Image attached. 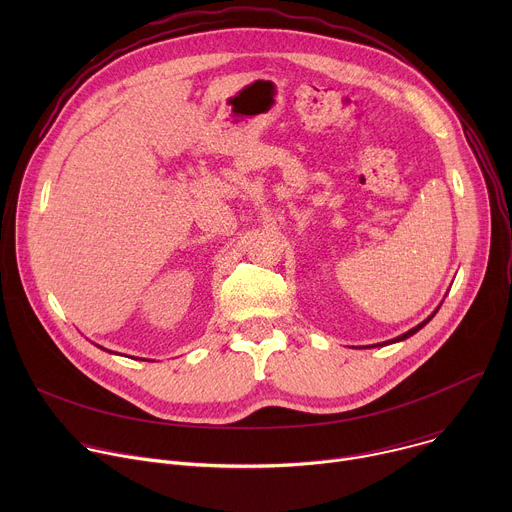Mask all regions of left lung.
Listing matches in <instances>:
<instances>
[{
  "mask_svg": "<svg viewBox=\"0 0 512 512\" xmlns=\"http://www.w3.org/2000/svg\"><path fill=\"white\" fill-rule=\"evenodd\" d=\"M437 310H440V308H435V312H433V314H431V316H427V318H425V320H423V322H421V324H417V326H415V328H411V330H407V332H405V334H401V336H397V338H393V340H387V342H379V344H373V346H387V344H395V342H401V340H405V338H409V336H413V334H415V332H419V330H421V328H423V326H425V324H427V322H429V320H431V318H433V316H435V314H437ZM373 346H364V348H373Z\"/></svg>",
  "mask_w": 512,
  "mask_h": 512,
  "instance_id": "8db88e82",
  "label": "left lung"
}]
</instances>
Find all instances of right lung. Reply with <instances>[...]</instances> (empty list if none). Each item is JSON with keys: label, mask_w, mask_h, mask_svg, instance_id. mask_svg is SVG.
Here are the masks:
<instances>
[{"label": "right lung", "mask_w": 512, "mask_h": 512, "mask_svg": "<svg viewBox=\"0 0 512 512\" xmlns=\"http://www.w3.org/2000/svg\"><path fill=\"white\" fill-rule=\"evenodd\" d=\"M99 348H103V346H99ZM103 350H107V348H103ZM107 352H111V350H107Z\"/></svg>", "instance_id": "obj_1"}]
</instances>
